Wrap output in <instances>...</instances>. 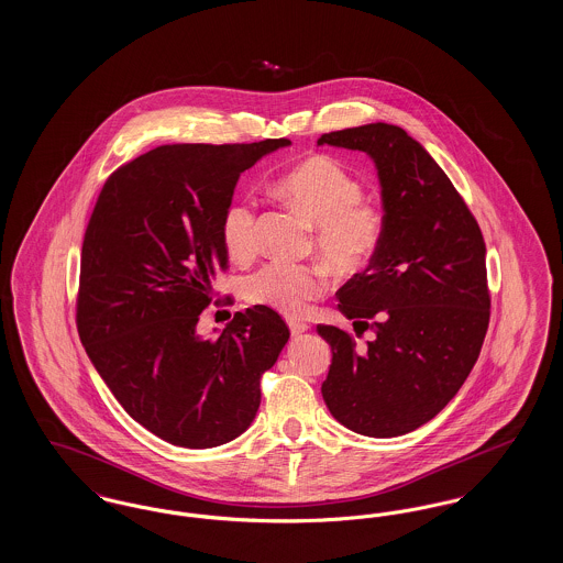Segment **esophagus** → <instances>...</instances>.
<instances>
[{"label": "esophagus", "mask_w": 563, "mask_h": 563, "mask_svg": "<svg viewBox=\"0 0 563 563\" xmlns=\"http://www.w3.org/2000/svg\"><path fill=\"white\" fill-rule=\"evenodd\" d=\"M287 324H289V329H291V333H294V335H299V333L308 331V327H310L308 322L299 321V319H289V321H287Z\"/></svg>", "instance_id": "1"}]
</instances>
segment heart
I'll return each instance as SVG.
<instances>
[{"label": "heart", "instance_id": "obj_1", "mask_svg": "<svg viewBox=\"0 0 563 563\" xmlns=\"http://www.w3.org/2000/svg\"><path fill=\"white\" fill-rule=\"evenodd\" d=\"M280 196L314 223L312 246L331 268L356 274L369 266L386 234V213L363 198L361 181L342 162L312 156L278 179ZM221 239L228 253L246 260L257 251V205L234 198L221 214ZM327 289L319 264L274 260L244 278L242 291L251 303L283 314H301Z\"/></svg>", "mask_w": 563, "mask_h": 563}]
</instances>
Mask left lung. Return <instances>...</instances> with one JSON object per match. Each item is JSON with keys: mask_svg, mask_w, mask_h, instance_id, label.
Returning <instances> with one entry per match:
<instances>
[{"mask_svg": "<svg viewBox=\"0 0 563 563\" xmlns=\"http://www.w3.org/2000/svg\"><path fill=\"white\" fill-rule=\"evenodd\" d=\"M374 158L386 234L369 266L338 291L354 335L319 324L333 358L322 399L338 422L367 437L427 424L471 374L489 324L482 228L450 177L399 126L375 122L322 134L319 145Z\"/></svg>", "mask_w": 563, "mask_h": 563, "instance_id": "8db88e82", "label": "left lung"}]
</instances>
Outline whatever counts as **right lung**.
I'll list each match as a JSON object with an SVG mask.
<instances>
[{
  "label": "right lung",
  "mask_w": 563,
  "mask_h": 563,
  "mask_svg": "<svg viewBox=\"0 0 563 563\" xmlns=\"http://www.w3.org/2000/svg\"><path fill=\"white\" fill-rule=\"evenodd\" d=\"M289 139L161 145L115 168L81 242L76 324L126 413L164 441L207 450L236 439L262 375L289 340L268 306L236 312L217 340L196 333L225 272L221 214L246 168Z\"/></svg>",
  "instance_id": "right-lung-1"
}]
</instances>
